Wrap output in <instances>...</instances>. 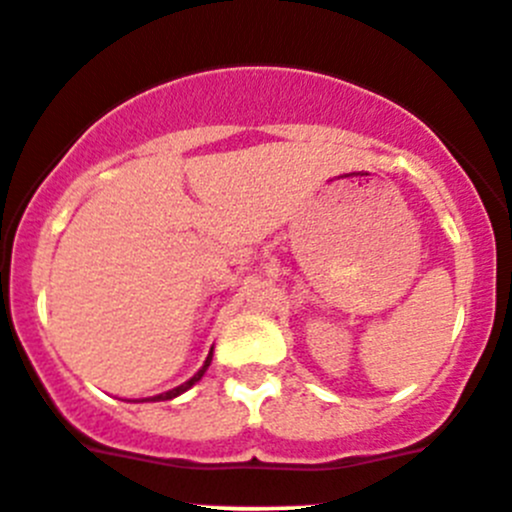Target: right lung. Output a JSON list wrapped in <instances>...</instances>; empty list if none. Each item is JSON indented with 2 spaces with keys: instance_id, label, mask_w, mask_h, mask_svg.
<instances>
[{
  "instance_id": "add662e5",
  "label": "right lung",
  "mask_w": 512,
  "mask_h": 512,
  "mask_svg": "<svg viewBox=\"0 0 512 512\" xmlns=\"http://www.w3.org/2000/svg\"><path fill=\"white\" fill-rule=\"evenodd\" d=\"M211 354H214V349H211V352H209V357H206L204 367H201V370L196 372V375H193L191 380H186V382H183V385H178V388L168 390V393L153 395V398H145V400H153V403H155V400H173V398H178V395H181V393H186V390H188V388H193V385H196V382H199L201 377H204V372L209 370V365H211Z\"/></svg>"
}]
</instances>
